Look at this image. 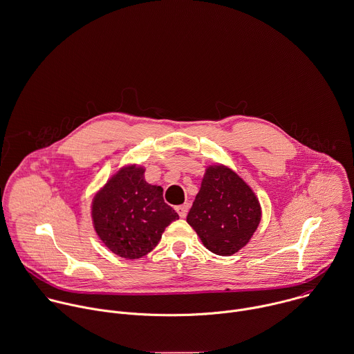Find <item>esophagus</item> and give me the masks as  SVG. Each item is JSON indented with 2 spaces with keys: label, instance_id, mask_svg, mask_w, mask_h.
Instances as JSON below:
<instances>
[{
  "label": "esophagus",
  "instance_id": "1",
  "mask_svg": "<svg viewBox=\"0 0 354 354\" xmlns=\"http://www.w3.org/2000/svg\"><path fill=\"white\" fill-rule=\"evenodd\" d=\"M176 210H177V213H178V216H180L181 218H185V217H187V214H188V210H189V205H188V203H185V205L177 206V207H176Z\"/></svg>",
  "mask_w": 354,
  "mask_h": 354
}]
</instances>
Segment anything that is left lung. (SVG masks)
Returning <instances> with one entry per match:
<instances>
[{
    "instance_id": "8db88e82",
    "label": "left lung",
    "mask_w": 354,
    "mask_h": 354,
    "mask_svg": "<svg viewBox=\"0 0 354 354\" xmlns=\"http://www.w3.org/2000/svg\"><path fill=\"white\" fill-rule=\"evenodd\" d=\"M261 205L250 185L224 165L207 166L187 223L212 252L230 257L261 223Z\"/></svg>"
}]
</instances>
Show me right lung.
Here are the masks:
<instances>
[{
	"label": "right lung",
	"instance_id": "right-lung-1",
	"mask_svg": "<svg viewBox=\"0 0 354 354\" xmlns=\"http://www.w3.org/2000/svg\"><path fill=\"white\" fill-rule=\"evenodd\" d=\"M145 167L126 165L92 201L93 227L104 245L126 259L152 251L178 214L165 203L163 188L144 180Z\"/></svg>",
	"mask_w": 354,
	"mask_h": 354
}]
</instances>
